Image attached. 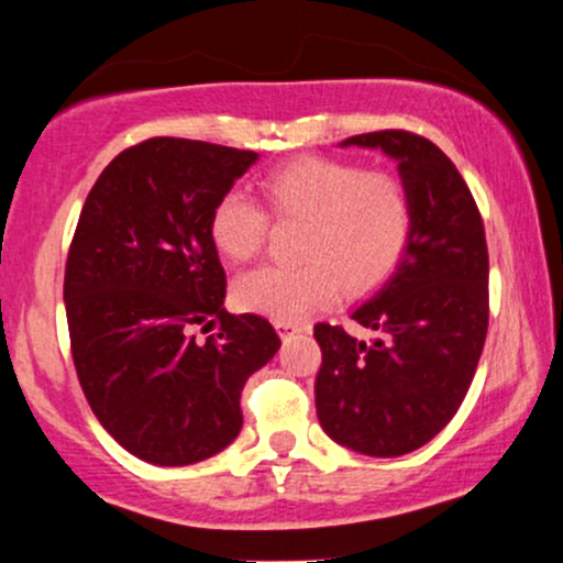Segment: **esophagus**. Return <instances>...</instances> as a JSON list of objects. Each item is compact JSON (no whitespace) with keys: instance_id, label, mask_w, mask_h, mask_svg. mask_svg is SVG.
Listing matches in <instances>:
<instances>
[{"instance_id":"34e87169","label":"esophagus","mask_w":563,"mask_h":563,"mask_svg":"<svg viewBox=\"0 0 563 563\" xmlns=\"http://www.w3.org/2000/svg\"><path fill=\"white\" fill-rule=\"evenodd\" d=\"M275 328L280 333H286V331H296V328H301V322H296V320H275Z\"/></svg>"}]
</instances>
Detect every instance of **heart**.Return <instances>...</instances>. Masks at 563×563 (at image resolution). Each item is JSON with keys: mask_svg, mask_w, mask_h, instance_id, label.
I'll use <instances>...</instances> for the list:
<instances>
[{"mask_svg": "<svg viewBox=\"0 0 563 563\" xmlns=\"http://www.w3.org/2000/svg\"><path fill=\"white\" fill-rule=\"evenodd\" d=\"M262 196L277 222H303L296 267H260L238 277L232 299L245 312L301 320L314 309L363 296L391 277L416 230V203L399 174L357 161L301 156L267 172ZM209 235L228 262H249L269 238V217L241 192H224Z\"/></svg>", "mask_w": 563, "mask_h": 563, "instance_id": "obj_1", "label": "heart"}]
</instances>
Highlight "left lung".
Here are the masks:
<instances>
[{"instance_id":"1","label":"left lung","mask_w":563,"mask_h":563,"mask_svg":"<svg viewBox=\"0 0 563 563\" xmlns=\"http://www.w3.org/2000/svg\"><path fill=\"white\" fill-rule=\"evenodd\" d=\"M341 145L380 147L397 161L416 230L384 288L352 312L376 339L314 325L322 352L314 405L333 442L397 457L434 439L474 380L489 322L487 241L468 185L431 140L384 129Z\"/></svg>"}]
</instances>
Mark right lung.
<instances>
[{
  "mask_svg": "<svg viewBox=\"0 0 563 563\" xmlns=\"http://www.w3.org/2000/svg\"><path fill=\"white\" fill-rule=\"evenodd\" d=\"M256 158L151 137L119 153L84 200L63 283L76 376L102 429L153 466L228 448L245 380L280 349L267 320L222 307L228 277L209 235L214 203Z\"/></svg>",
  "mask_w": 563,
  "mask_h": 563,
  "instance_id": "add662e5",
  "label": "right lung"
}]
</instances>
